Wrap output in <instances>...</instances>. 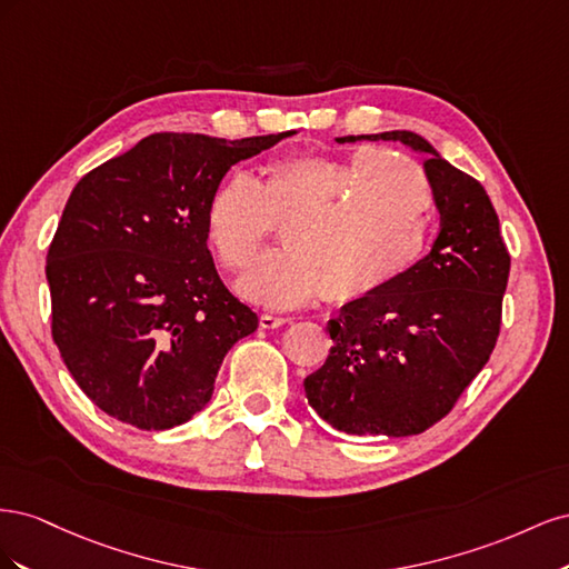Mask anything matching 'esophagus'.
Masks as SVG:
<instances>
[{
	"label": "esophagus",
	"instance_id": "esophagus-1",
	"mask_svg": "<svg viewBox=\"0 0 569 569\" xmlns=\"http://www.w3.org/2000/svg\"><path fill=\"white\" fill-rule=\"evenodd\" d=\"M258 322H261L263 330H278V327L287 325L289 318H280V316H270V313H261V318H258Z\"/></svg>",
	"mask_w": 569,
	"mask_h": 569
}]
</instances>
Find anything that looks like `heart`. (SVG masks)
Wrapping results in <instances>:
<instances>
[{"label": "heart", "instance_id": "obj_1", "mask_svg": "<svg viewBox=\"0 0 569 569\" xmlns=\"http://www.w3.org/2000/svg\"><path fill=\"white\" fill-rule=\"evenodd\" d=\"M435 189L425 170L389 149L349 157L301 153L216 184L203 234L218 263L244 270L282 228L287 249L263 256L239 291L268 308H297L325 295L358 303L382 295L427 251Z\"/></svg>", "mask_w": 569, "mask_h": 569}]
</instances>
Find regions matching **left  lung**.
<instances>
[{"mask_svg": "<svg viewBox=\"0 0 569 569\" xmlns=\"http://www.w3.org/2000/svg\"><path fill=\"white\" fill-rule=\"evenodd\" d=\"M401 142L427 153L441 230L432 251L382 295L341 306L335 341L303 380L306 399L339 432L410 437L451 412L501 332L510 253L489 194L410 130L337 142Z\"/></svg>", "mask_w": 569, "mask_h": 569, "instance_id": "1", "label": "left lung"}]
</instances>
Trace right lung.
Wrapping results in <instances>:
<instances>
[{
    "instance_id": "obj_1",
    "label": "right lung",
    "mask_w": 569,
    "mask_h": 569,
    "mask_svg": "<svg viewBox=\"0 0 569 569\" xmlns=\"http://www.w3.org/2000/svg\"><path fill=\"white\" fill-rule=\"evenodd\" d=\"M284 137L157 132L90 170L47 253L51 337L107 416L170 429L211 401L258 318L218 278L203 211L228 170Z\"/></svg>"
}]
</instances>
